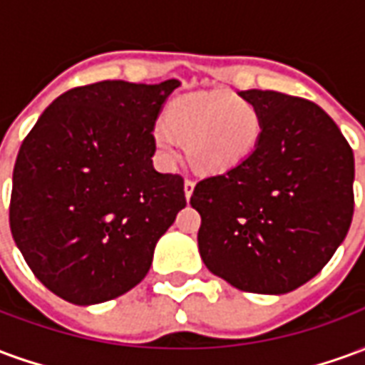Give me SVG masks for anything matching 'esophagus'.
Segmentation results:
<instances>
[{
	"label": "esophagus",
	"instance_id": "1",
	"mask_svg": "<svg viewBox=\"0 0 365 365\" xmlns=\"http://www.w3.org/2000/svg\"><path fill=\"white\" fill-rule=\"evenodd\" d=\"M193 187H195V182L187 178V180L183 182V191H185V197H187V199L191 197V193H193Z\"/></svg>",
	"mask_w": 365,
	"mask_h": 365
}]
</instances>
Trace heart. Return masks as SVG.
I'll return each mask as SVG.
<instances>
[{"label": "heart", "instance_id": "1", "mask_svg": "<svg viewBox=\"0 0 365 365\" xmlns=\"http://www.w3.org/2000/svg\"><path fill=\"white\" fill-rule=\"evenodd\" d=\"M260 133V113L250 101L229 91L193 93L168 107L166 120L154 128V143L162 158L174 162L182 140L193 166L222 172L256 148Z\"/></svg>", "mask_w": 365, "mask_h": 365}]
</instances>
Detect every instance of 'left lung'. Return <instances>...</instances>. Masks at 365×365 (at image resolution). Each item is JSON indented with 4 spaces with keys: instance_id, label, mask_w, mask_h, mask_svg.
I'll list each match as a JSON object with an SVG mask.
<instances>
[{
    "instance_id": "left-lung-1",
    "label": "left lung",
    "mask_w": 365,
    "mask_h": 365,
    "mask_svg": "<svg viewBox=\"0 0 365 365\" xmlns=\"http://www.w3.org/2000/svg\"><path fill=\"white\" fill-rule=\"evenodd\" d=\"M240 96L260 113V140L195 185L199 254L237 289L282 295L313 279L348 235L354 154L313 101L272 90Z\"/></svg>"
}]
</instances>
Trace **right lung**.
<instances>
[{
	"mask_svg": "<svg viewBox=\"0 0 365 365\" xmlns=\"http://www.w3.org/2000/svg\"><path fill=\"white\" fill-rule=\"evenodd\" d=\"M180 86L88 83L52 101L13 168L9 227L36 279L74 305L133 289L185 207L183 178L152 166L154 125Z\"/></svg>",
	"mask_w": 365,
	"mask_h": 365,
	"instance_id": "1",
	"label": "right lung"
}]
</instances>
